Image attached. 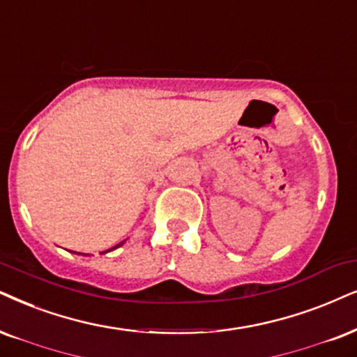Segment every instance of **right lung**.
I'll return each mask as SVG.
<instances>
[{"instance_id": "add662e5", "label": "right lung", "mask_w": 357, "mask_h": 357, "mask_svg": "<svg viewBox=\"0 0 357 357\" xmlns=\"http://www.w3.org/2000/svg\"><path fill=\"white\" fill-rule=\"evenodd\" d=\"M120 245H121V243H119V245H115V247H114V249H116V247H120ZM114 249H110V250H114ZM107 252H108V250H107Z\"/></svg>"}]
</instances>
